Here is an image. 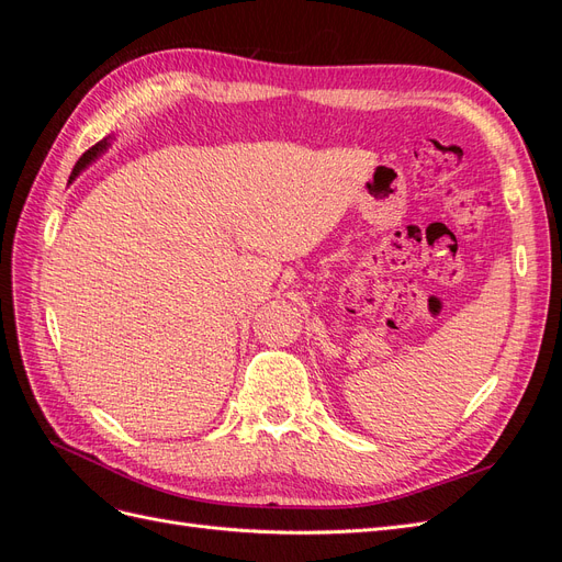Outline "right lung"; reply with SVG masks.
<instances>
[{"instance_id":"1","label":"right lung","mask_w":562,"mask_h":562,"mask_svg":"<svg viewBox=\"0 0 562 562\" xmlns=\"http://www.w3.org/2000/svg\"><path fill=\"white\" fill-rule=\"evenodd\" d=\"M103 149H108V140H100V143H95L93 147H89L87 151H83V155L79 157V161L75 164V168H72V176H70V180L75 178V176H79V171H81V168H87L98 155H100V151H103Z\"/></svg>"}]
</instances>
